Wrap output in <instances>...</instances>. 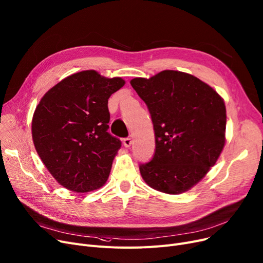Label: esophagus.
<instances>
[{"instance_id": "esophagus-1", "label": "esophagus", "mask_w": 263, "mask_h": 263, "mask_svg": "<svg viewBox=\"0 0 263 263\" xmlns=\"http://www.w3.org/2000/svg\"><path fill=\"white\" fill-rule=\"evenodd\" d=\"M131 144H132V140H131L130 138L123 139V145H124V147H130Z\"/></svg>"}]
</instances>
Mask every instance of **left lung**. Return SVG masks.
<instances>
[{
    "instance_id": "left-lung-1",
    "label": "left lung",
    "mask_w": 263,
    "mask_h": 263,
    "mask_svg": "<svg viewBox=\"0 0 263 263\" xmlns=\"http://www.w3.org/2000/svg\"><path fill=\"white\" fill-rule=\"evenodd\" d=\"M154 123L156 151L140 165L146 184L168 195L192 188L208 174L226 143L223 99L196 76L165 70L130 82Z\"/></svg>"
}]
</instances>
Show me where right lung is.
I'll return each mask as SVG.
<instances>
[{"instance_id":"obj_1","label":"right lung","mask_w":263,"mask_h":263,"mask_svg":"<svg viewBox=\"0 0 263 263\" xmlns=\"http://www.w3.org/2000/svg\"><path fill=\"white\" fill-rule=\"evenodd\" d=\"M124 81L88 70L62 79L40 101L32 119L35 149L59 184L75 192L103 186L121 142L110 135L108 99Z\"/></svg>"}]
</instances>
